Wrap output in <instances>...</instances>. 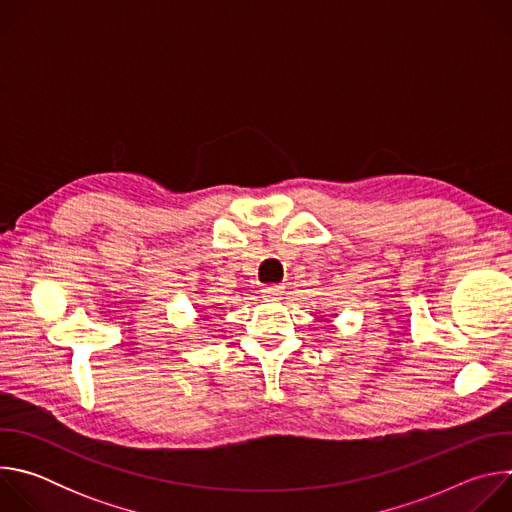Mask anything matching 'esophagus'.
Returning <instances> with one entry per match:
<instances>
[{
    "label": "esophagus",
    "instance_id": "34e87169",
    "mask_svg": "<svg viewBox=\"0 0 512 512\" xmlns=\"http://www.w3.org/2000/svg\"><path fill=\"white\" fill-rule=\"evenodd\" d=\"M283 291H285V285H281V283L261 287V294L265 300H279L283 296Z\"/></svg>",
    "mask_w": 512,
    "mask_h": 512
}]
</instances>
